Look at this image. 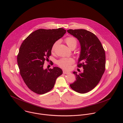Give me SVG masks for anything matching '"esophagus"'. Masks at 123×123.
Here are the masks:
<instances>
[{
	"label": "esophagus",
	"mask_w": 123,
	"mask_h": 123,
	"mask_svg": "<svg viewBox=\"0 0 123 123\" xmlns=\"http://www.w3.org/2000/svg\"><path fill=\"white\" fill-rule=\"evenodd\" d=\"M63 72L64 74H68V73H69L68 71H67L66 70H63Z\"/></svg>",
	"instance_id": "34e87169"
}]
</instances>
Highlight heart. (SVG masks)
Wrapping results in <instances>:
<instances>
[{
	"label": "heart",
	"mask_w": 123,
	"mask_h": 123,
	"mask_svg": "<svg viewBox=\"0 0 123 123\" xmlns=\"http://www.w3.org/2000/svg\"><path fill=\"white\" fill-rule=\"evenodd\" d=\"M65 41L70 49L72 47L76 48L77 45V41L76 39L73 37H69L67 38ZM57 43L58 42H56L54 43L52 48V51H54ZM73 62L74 60L72 58H62L57 62V64L60 67L64 69H69L71 68V65Z\"/></svg>",
	"instance_id": "1"
}]
</instances>
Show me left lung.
Listing matches in <instances>:
<instances>
[{"label":"left lung","instance_id":"8db88e82","mask_svg":"<svg viewBox=\"0 0 123 123\" xmlns=\"http://www.w3.org/2000/svg\"><path fill=\"white\" fill-rule=\"evenodd\" d=\"M68 32L76 38L80 45L78 65L83 67V72L73 73L76 80L70 84L71 88L80 93H87L99 82L105 71V53L102 43L93 33L84 29L68 30Z\"/></svg>","mask_w":123,"mask_h":123}]
</instances>
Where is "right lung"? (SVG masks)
<instances>
[{
	"label": "right lung",
	"mask_w": 123,
	"mask_h": 123,
	"mask_svg": "<svg viewBox=\"0 0 123 123\" xmlns=\"http://www.w3.org/2000/svg\"><path fill=\"white\" fill-rule=\"evenodd\" d=\"M66 32L63 28L41 29L31 33L22 43L17 62L23 81L34 92L43 94L49 92L56 79L62 74V70L58 67L47 69L43 67L45 59L51 55L53 44Z\"/></svg>",
	"instance_id": "add662e5"
}]
</instances>
